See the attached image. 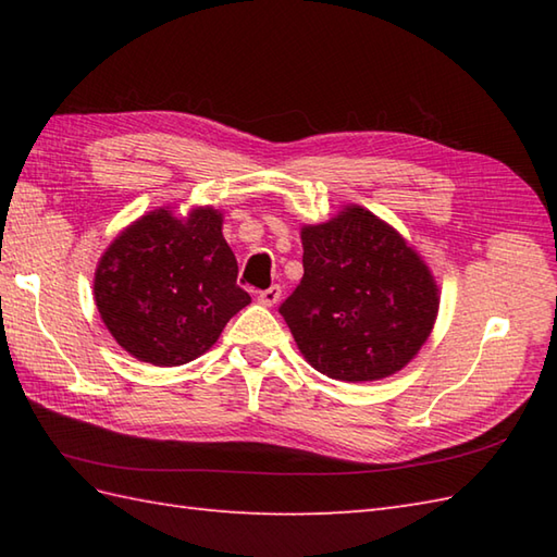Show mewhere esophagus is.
I'll return each instance as SVG.
<instances>
[{
  "mask_svg": "<svg viewBox=\"0 0 557 557\" xmlns=\"http://www.w3.org/2000/svg\"><path fill=\"white\" fill-rule=\"evenodd\" d=\"M280 297H282V287L280 285H272V287H268L263 292H258V301L263 304V306H275L280 301Z\"/></svg>",
  "mask_w": 557,
  "mask_h": 557,
  "instance_id": "34e87169",
  "label": "esophagus"
}]
</instances>
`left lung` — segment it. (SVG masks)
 <instances>
[{
  "label": "left lung",
  "mask_w": 557,
  "mask_h": 557,
  "mask_svg": "<svg viewBox=\"0 0 557 557\" xmlns=\"http://www.w3.org/2000/svg\"><path fill=\"white\" fill-rule=\"evenodd\" d=\"M304 277L280 306L315 371L347 383L405 369L429 339L437 285L421 256L361 206L301 227Z\"/></svg>",
  "instance_id": "obj_1"
}]
</instances>
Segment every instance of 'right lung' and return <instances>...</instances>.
Segmentation results:
<instances>
[{
  "mask_svg": "<svg viewBox=\"0 0 557 557\" xmlns=\"http://www.w3.org/2000/svg\"><path fill=\"white\" fill-rule=\"evenodd\" d=\"M236 272L220 210L174 218L158 208L110 244L92 292L116 345L138 361L182 366L215 345L230 318L251 304Z\"/></svg>",
  "mask_w": 557,
  "mask_h": 557,
  "instance_id": "add662e5",
  "label": "right lung"
}]
</instances>
